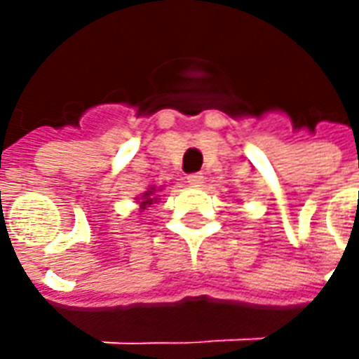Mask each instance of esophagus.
<instances>
[{
	"label": "esophagus",
	"instance_id": "esophagus-1",
	"mask_svg": "<svg viewBox=\"0 0 359 359\" xmlns=\"http://www.w3.org/2000/svg\"><path fill=\"white\" fill-rule=\"evenodd\" d=\"M187 182L190 187H202L203 182V175L202 172H192V175H188Z\"/></svg>",
	"mask_w": 359,
	"mask_h": 359
}]
</instances>
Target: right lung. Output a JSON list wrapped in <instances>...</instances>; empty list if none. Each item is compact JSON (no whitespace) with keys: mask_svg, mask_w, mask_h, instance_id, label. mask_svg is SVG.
<instances>
[{"mask_svg":"<svg viewBox=\"0 0 359 359\" xmlns=\"http://www.w3.org/2000/svg\"><path fill=\"white\" fill-rule=\"evenodd\" d=\"M136 200L140 203V210H146V208H149L151 203H156L157 200H161V198H159V190H157L156 187H149L148 190H146L140 198H136Z\"/></svg>","mask_w":359,"mask_h":359,"instance_id":"right-lung-1","label":"right lung"}]
</instances>
